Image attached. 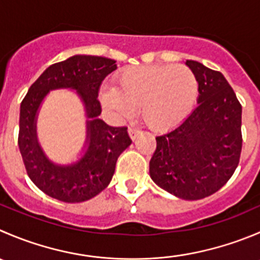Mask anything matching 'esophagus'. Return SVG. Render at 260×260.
I'll use <instances>...</instances> for the list:
<instances>
[{
  "mask_svg": "<svg viewBox=\"0 0 260 260\" xmlns=\"http://www.w3.org/2000/svg\"><path fill=\"white\" fill-rule=\"evenodd\" d=\"M140 131L138 129H136V128H132V127H129L128 128V135H129V137L132 138V141H135L136 138L138 137V136H140Z\"/></svg>",
  "mask_w": 260,
  "mask_h": 260,
  "instance_id": "obj_1",
  "label": "esophagus"
}]
</instances>
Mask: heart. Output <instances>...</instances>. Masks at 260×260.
<instances>
[{
    "mask_svg": "<svg viewBox=\"0 0 260 260\" xmlns=\"http://www.w3.org/2000/svg\"><path fill=\"white\" fill-rule=\"evenodd\" d=\"M115 87L100 91L103 104L118 117H128L140 107L143 122L156 131H166L183 122L193 108L198 81L183 64H148L119 72Z\"/></svg>",
    "mask_w": 260,
    "mask_h": 260,
    "instance_id": "b5f03b06",
    "label": "heart"
}]
</instances>
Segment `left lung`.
Listing matches in <instances>:
<instances>
[{
    "mask_svg": "<svg viewBox=\"0 0 260 260\" xmlns=\"http://www.w3.org/2000/svg\"><path fill=\"white\" fill-rule=\"evenodd\" d=\"M198 81L197 108L170 132L156 137L150 176L181 200L208 197L239 165L243 146L241 104L223 75L186 60Z\"/></svg>",
    "mask_w": 260,
    "mask_h": 260,
    "instance_id": "8db88e82",
    "label": "left lung"
}]
</instances>
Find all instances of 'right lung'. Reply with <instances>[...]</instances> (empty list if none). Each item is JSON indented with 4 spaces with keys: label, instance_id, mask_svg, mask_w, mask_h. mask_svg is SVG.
<instances>
[{
    "label": "right lung",
    "instance_id": "add662e5",
    "mask_svg": "<svg viewBox=\"0 0 260 260\" xmlns=\"http://www.w3.org/2000/svg\"><path fill=\"white\" fill-rule=\"evenodd\" d=\"M117 70L114 59L77 54L48 67L30 86L20 105L19 148L32 183L49 197L79 203L108 186L120 153L132 143L127 127H110L99 118L98 95L103 80ZM76 89L87 110V145L83 157L71 166L54 164L36 137L37 110L50 89Z\"/></svg>",
    "mask_w": 260,
    "mask_h": 260
}]
</instances>
